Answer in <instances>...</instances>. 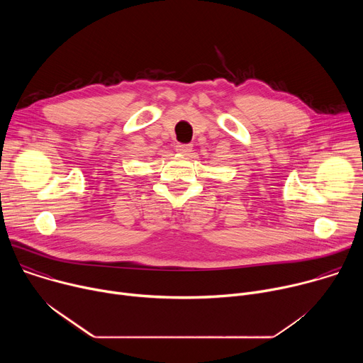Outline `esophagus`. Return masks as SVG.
Segmentation results:
<instances>
[{"mask_svg": "<svg viewBox=\"0 0 363 363\" xmlns=\"http://www.w3.org/2000/svg\"><path fill=\"white\" fill-rule=\"evenodd\" d=\"M192 150V145L191 143H178L177 145V152L182 153V155H188Z\"/></svg>", "mask_w": 363, "mask_h": 363, "instance_id": "34e87169", "label": "esophagus"}]
</instances>
